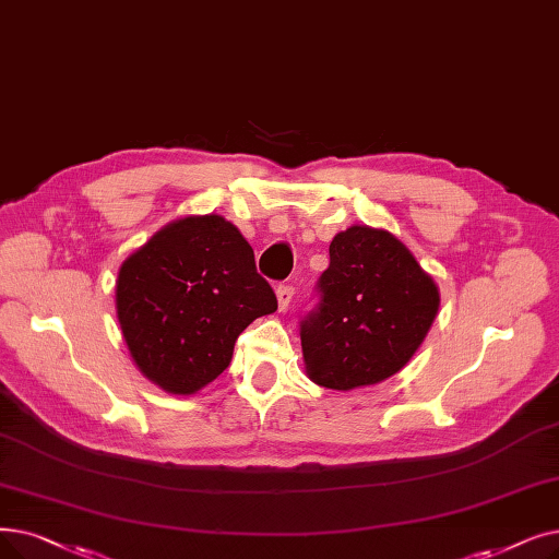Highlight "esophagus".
Wrapping results in <instances>:
<instances>
[{"label": "esophagus", "instance_id": "1", "mask_svg": "<svg viewBox=\"0 0 559 559\" xmlns=\"http://www.w3.org/2000/svg\"><path fill=\"white\" fill-rule=\"evenodd\" d=\"M293 297H295V287L293 285H281L276 289V299H278V308L281 310H287V306L293 304Z\"/></svg>", "mask_w": 559, "mask_h": 559}]
</instances>
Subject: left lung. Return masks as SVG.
<instances>
[{
  "label": "left lung",
  "instance_id": "left-lung-1",
  "mask_svg": "<svg viewBox=\"0 0 559 559\" xmlns=\"http://www.w3.org/2000/svg\"><path fill=\"white\" fill-rule=\"evenodd\" d=\"M329 255L322 301L301 322L306 374L333 391L381 383L423 345L441 306L439 285L383 228L349 226Z\"/></svg>",
  "mask_w": 559,
  "mask_h": 559
}]
</instances>
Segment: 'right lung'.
I'll use <instances>...</instances> for the list:
<instances>
[{"instance_id": "add662e5", "label": "right lung", "mask_w": 559, "mask_h": 559, "mask_svg": "<svg viewBox=\"0 0 559 559\" xmlns=\"http://www.w3.org/2000/svg\"><path fill=\"white\" fill-rule=\"evenodd\" d=\"M278 308L249 241L222 214H189L128 255L116 318L139 372L171 395L219 377L237 335Z\"/></svg>"}]
</instances>
